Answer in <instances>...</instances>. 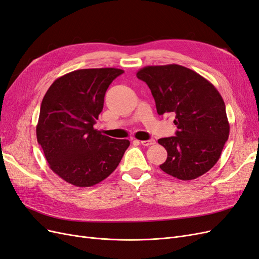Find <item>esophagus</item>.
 Masks as SVG:
<instances>
[{
  "mask_svg": "<svg viewBox=\"0 0 259 259\" xmlns=\"http://www.w3.org/2000/svg\"><path fill=\"white\" fill-rule=\"evenodd\" d=\"M139 143L142 144L143 146H146V147H148V146H152V145H154V144H155V140H154V139H149V140H140Z\"/></svg>",
  "mask_w": 259,
  "mask_h": 259,
  "instance_id": "obj_1",
  "label": "esophagus"
}]
</instances>
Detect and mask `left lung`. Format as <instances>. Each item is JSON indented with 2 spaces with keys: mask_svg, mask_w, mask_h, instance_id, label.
Listing matches in <instances>:
<instances>
[{
  "mask_svg": "<svg viewBox=\"0 0 259 259\" xmlns=\"http://www.w3.org/2000/svg\"><path fill=\"white\" fill-rule=\"evenodd\" d=\"M136 75L150 89L158 114L175 115L176 136L158 140L167 151L160 168L180 180L205 174L221 158L229 137L221 94L205 77L175 64L148 66Z\"/></svg>",
  "mask_w": 259,
  "mask_h": 259,
  "instance_id": "8db88e82",
  "label": "left lung"
}]
</instances>
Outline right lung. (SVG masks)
Wrapping results in <instances>:
<instances>
[{
  "label": "right lung",
  "mask_w": 259,
  "mask_h": 259,
  "mask_svg": "<svg viewBox=\"0 0 259 259\" xmlns=\"http://www.w3.org/2000/svg\"><path fill=\"white\" fill-rule=\"evenodd\" d=\"M124 71L116 68L81 69L58 77L42 100L36 125L51 169L76 187H92L117 167L127 139H114L94 128L105 94Z\"/></svg>",
  "instance_id": "obj_1"
}]
</instances>
